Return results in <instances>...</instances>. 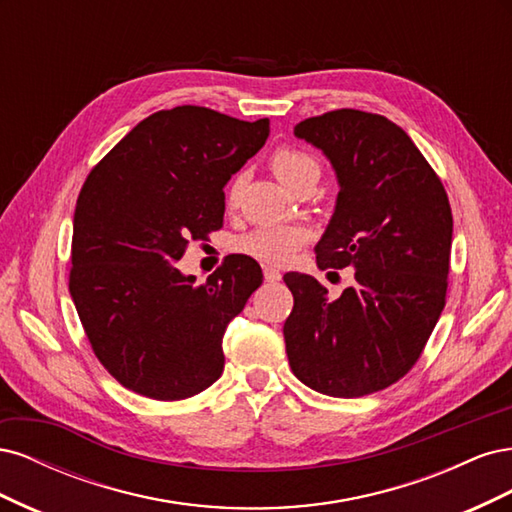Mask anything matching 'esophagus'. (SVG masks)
Wrapping results in <instances>:
<instances>
[{
	"label": "esophagus",
	"mask_w": 512,
	"mask_h": 512,
	"mask_svg": "<svg viewBox=\"0 0 512 512\" xmlns=\"http://www.w3.org/2000/svg\"><path fill=\"white\" fill-rule=\"evenodd\" d=\"M282 280V273L277 271L275 267H265V282L273 284V282H280Z\"/></svg>",
	"instance_id": "esophagus-1"
}]
</instances>
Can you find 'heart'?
Listing matches in <instances>:
<instances>
[{
    "label": "heart",
    "instance_id": "1",
    "mask_svg": "<svg viewBox=\"0 0 512 512\" xmlns=\"http://www.w3.org/2000/svg\"><path fill=\"white\" fill-rule=\"evenodd\" d=\"M271 168L286 188L294 190L301 183H316L320 177V162L303 149L297 147H277L271 156ZM243 177L237 175L228 183L226 205L237 207L241 196ZM307 239V230L299 224H269L258 226L245 232L235 241V250L252 256L262 262L284 265L297 254L303 241Z\"/></svg>",
    "mask_w": 512,
    "mask_h": 512
}]
</instances>
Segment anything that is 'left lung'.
Instances as JSON below:
<instances>
[{
    "mask_svg": "<svg viewBox=\"0 0 512 512\" xmlns=\"http://www.w3.org/2000/svg\"><path fill=\"white\" fill-rule=\"evenodd\" d=\"M294 136L322 149L339 194L316 245L320 269H354L331 299L316 277L286 273L294 307L284 324L292 374L331 397H363L404 378L446 303L453 213L436 170L382 115L339 108Z\"/></svg>",
    "mask_w": 512,
    "mask_h": 512,
    "instance_id": "8db88e82",
    "label": "left lung"
}]
</instances>
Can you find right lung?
I'll list each match as a JSON object with an SVG mask.
<instances>
[{"mask_svg": "<svg viewBox=\"0 0 512 512\" xmlns=\"http://www.w3.org/2000/svg\"><path fill=\"white\" fill-rule=\"evenodd\" d=\"M267 136L269 119L185 104L143 119L91 168L68 286L91 350L126 389L179 401L222 376L224 331L262 271L237 254L196 284L175 262L222 226L224 185Z\"/></svg>", "mask_w": 512, "mask_h": 512, "instance_id": "obj_1", "label": "right lung"}]
</instances>
